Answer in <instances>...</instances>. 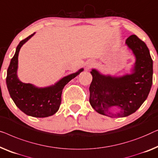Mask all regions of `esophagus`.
I'll return each instance as SVG.
<instances>
[{"mask_svg":"<svg viewBox=\"0 0 158 158\" xmlns=\"http://www.w3.org/2000/svg\"><path fill=\"white\" fill-rule=\"evenodd\" d=\"M94 65V61H89L87 64H86V69H91L92 67Z\"/></svg>","mask_w":158,"mask_h":158,"instance_id":"esophagus-1","label":"esophagus"}]
</instances>
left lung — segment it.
Returning a JSON list of instances; mask_svg holds the SVG:
<instances>
[{"label":"left lung","mask_w":158,"mask_h":158,"mask_svg":"<svg viewBox=\"0 0 158 158\" xmlns=\"http://www.w3.org/2000/svg\"><path fill=\"white\" fill-rule=\"evenodd\" d=\"M125 44L136 58L131 74L112 77L94 69L90 72L89 103L96 112L110 117H124L136 112L148 98L152 84L153 62L145 42L132 35ZM113 106L120 109L116 114L110 112Z\"/></svg>","instance_id":"8db88e82"}]
</instances>
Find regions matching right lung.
<instances>
[{
    "instance_id": "obj_1",
    "label": "right lung",
    "mask_w": 158,
    "mask_h": 158,
    "mask_svg": "<svg viewBox=\"0 0 158 158\" xmlns=\"http://www.w3.org/2000/svg\"><path fill=\"white\" fill-rule=\"evenodd\" d=\"M34 34L35 33L22 40L16 47L7 70L6 84L10 97L19 110L28 116L41 118L52 116L59 110L64 87L68 82L83 72L84 69L64 77L54 85L44 88L36 87L31 84L20 81L17 76L19 51Z\"/></svg>"
}]
</instances>
